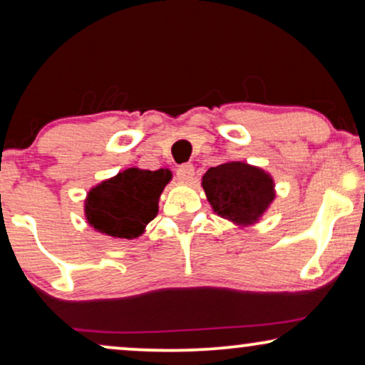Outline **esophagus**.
Instances as JSON below:
<instances>
[{"mask_svg":"<svg viewBox=\"0 0 365 365\" xmlns=\"http://www.w3.org/2000/svg\"><path fill=\"white\" fill-rule=\"evenodd\" d=\"M176 176H178L179 181H184V182L191 181L192 176H194V166H192V164H189V163L181 164V166L178 168Z\"/></svg>","mask_w":365,"mask_h":365,"instance_id":"obj_1","label":"esophagus"}]
</instances>
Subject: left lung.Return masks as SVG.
Listing matches in <instances>:
<instances>
[{
	"label": "left lung",
	"instance_id": "left-lung-1",
	"mask_svg": "<svg viewBox=\"0 0 365 365\" xmlns=\"http://www.w3.org/2000/svg\"><path fill=\"white\" fill-rule=\"evenodd\" d=\"M202 187L212 211L237 224L256 222L274 199L271 176L241 161L209 168Z\"/></svg>",
	"mask_w": 365,
	"mask_h": 365
}]
</instances>
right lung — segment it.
<instances>
[{"mask_svg": "<svg viewBox=\"0 0 365 365\" xmlns=\"http://www.w3.org/2000/svg\"><path fill=\"white\" fill-rule=\"evenodd\" d=\"M171 179L168 169L129 168L88 194L86 219L96 231L113 237L133 239L143 234L158 214V201Z\"/></svg>", "mask_w": 365, "mask_h": 365, "instance_id": "right-lung-1", "label": "right lung"}]
</instances>
